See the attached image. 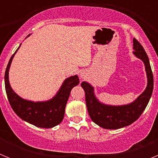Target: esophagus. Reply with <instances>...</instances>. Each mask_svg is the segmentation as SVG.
<instances>
[{"label":"esophagus","instance_id":"34e87169","mask_svg":"<svg viewBox=\"0 0 158 158\" xmlns=\"http://www.w3.org/2000/svg\"><path fill=\"white\" fill-rule=\"evenodd\" d=\"M86 75H87V73H86L85 71H81L80 73V77L81 78H85L86 77Z\"/></svg>","mask_w":158,"mask_h":158}]
</instances>
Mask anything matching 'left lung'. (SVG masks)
<instances>
[{
	"instance_id": "8db88e82",
	"label": "left lung",
	"mask_w": 158,
	"mask_h": 158,
	"mask_svg": "<svg viewBox=\"0 0 158 158\" xmlns=\"http://www.w3.org/2000/svg\"><path fill=\"white\" fill-rule=\"evenodd\" d=\"M135 57L143 62L147 77V85L144 92L133 102L124 105H110L100 102L96 98L94 88L89 83L83 81L81 87L85 93L88 112L92 120L100 127L115 130L129 126L138 119L146 109L153 89V77L147 54L139 42L133 40Z\"/></svg>"
}]
</instances>
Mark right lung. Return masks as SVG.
<instances>
[{
    "instance_id": "obj_1",
    "label": "right lung",
    "mask_w": 158,
    "mask_h": 158,
    "mask_svg": "<svg viewBox=\"0 0 158 158\" xmlns=\"http://www.w3.org/2000/svg\"><path fill=\"white\" fill-rule=\"evenodd\" d=\"M20 46L21 44L11 57L5 70V90L9 104L15 113L23 120L38 127L52 128L61 123L63 119L70 91L79 84V78L77 75L66 78L55 96L46 101L35 102L22 98L13 91L8 80L11 63Z\"/></svg>"
}]
</instances>
